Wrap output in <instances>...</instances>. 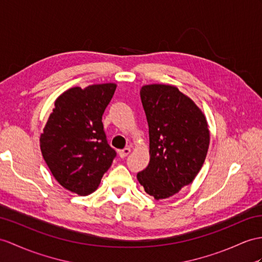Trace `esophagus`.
I'll list each match as a JSON object with an SVG mask.
<instances>
[{
  "instance_id": "obj_1",
  "label": "esophagus",
  "mask_w": 262,
  "mask_h": 262,
  "mask_svg": "<svg viewBox=\"0 0 262 262\" xmlns=\"http://www.w3.org/2000/svg\"><path fill=\"white\" fill-rule=\"evenodd\" d=\"M130 152H131V149H130V148H124L123 150H120V151H119V156H120V158L124 159L127 155H129Z\"/></svg>"
}]
</instances>
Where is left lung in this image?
<instances>
[{
	"instance_id": "8db88e82",
	"label": "left lung",
	"mask_w": 262,
	"mask_h": 262,
	"mask_svg": "<svg viewBox=\"0 0 262 262\" xmlns=\"http://www.w3.org/2000/svg\"><path fill=\"white\" fill-rule=\"evenodd\" d=\"M149 124L150 162L137 178L155 199H167L194 180L206 160L210 132L205 114L174 85L140 90Z\"/></svg>"
}]
</instances>
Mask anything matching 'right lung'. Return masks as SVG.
<instances>
[{"label": "right lung", "instance_id": "1", "mask_svg": "<svg viewBox=\"0 0 262 262\" xmlns=\"http://www.w3.org/2000/svg\"><path fill=\"white\" fill-rule=\"evenodd\" d=\"M116 89L114 83L69 89L55 100L41 133L40 148L51 173L79 195L97 190L117 156L102 123Z\"/></svg>", "mask_w": 262, "mask_h": 262}]
</instances>
